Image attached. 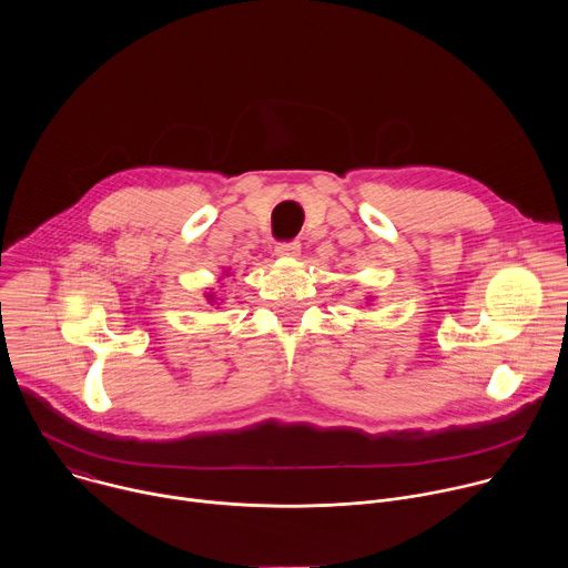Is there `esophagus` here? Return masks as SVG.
<instances>
[{
  "instance_id": "1",
  "label": "esophagus",
  "mask_w": 568,
  "mask_h": 568,
  "mask_svg": "<svg viewBox=\"0 0 568 568\" xmlns=\"http://www.w3.org/2000/svg\"><path fill=\"white\" fill-rule=\"evenodd\" d=\"M276 256H283V258H294L301 254V242L298 240H287V242H278L276 245Z\"/></svg>"
}]
</instances>
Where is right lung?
Here are the masks:
<instances>
[{"label": "right lung", "mask_w": 568, "mask_h": 568, "mask_svg": "<svg viewBox=\"0 0 568 568\" xmlns=\"http://www.w3.org/2000/svg\"><path fill=\"white\" fill-rule=\"evenodd\" d=\"M206 298H209V303H215V294H206Z\"/></svg>", "instance_id": "add662e5"}]
</instances>
